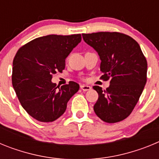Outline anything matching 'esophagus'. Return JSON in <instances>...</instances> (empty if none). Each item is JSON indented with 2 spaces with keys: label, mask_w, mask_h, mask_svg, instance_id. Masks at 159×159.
I'll return each mask as SVG.
<instances>
[{
  "label": "esophagus",
  "mask_w": 159,
  "mask_h": 159,
  "mask_svg": "<svg viewBox=\"0 0 159 159\" xmlns=\"http://www.w3.org/2000/svg\"><path fill=\"white\" fill-rule=\"evenodd\" d=\"M80 88L84 91V92H86V91H89V90L92 89V87L88 86V85H81Z\"/></svg>",
  "instance_id": "obj_1"
}]
</instances>
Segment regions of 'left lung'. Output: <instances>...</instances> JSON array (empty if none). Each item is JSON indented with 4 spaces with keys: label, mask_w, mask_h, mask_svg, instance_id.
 Listing matches in <instances>:
<instances>
[{
    "label": "left lung",
    "mask_w": 159,
    "mask_h": 159,
    "mask_svg": "<svg viewBox=\"0 0 159 159\" xmlns=\"http://www.w3.org/2000/svg\"><path fill=\"white\" fill-rule=\"evenodd\" d=\"M82 36L99 54L103 73L101 79L110 80L106 90L93 87L99 94L95 113L106 123L122 121L130 115L147 83L146 57L139 44L123 33L99 32Z\"/></svg>",
    "instance_id": "obj_1"
}]
</instances>
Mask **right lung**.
<instances>
[{
    "label": "right lung",
    "mask_w": 159,
    "mask_h": 159,
    "mask_svg": "<svg viewBox=\"0 0 159 159\" xmlns=\"http://www.w3.org/2000/svg\"><path fill=\"white\" fill-rule=\"evenodd\" d=\"M80 41V34L41 36L20 48L14 57L12 87L24 109L38 121L48 123L60 118L79 91L80 85L74 81L60 88L52 78L57 71L62 72L66 58Z\"/></svg>",
    "instance_id": "1"
}]
</instances>
